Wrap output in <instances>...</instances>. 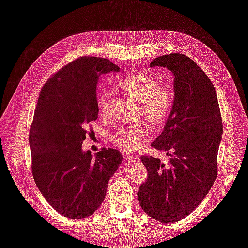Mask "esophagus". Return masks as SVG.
I'll return each mask as SVG.
<instances>
[{"label": "esophagus", "instance_id": "esophagus-1", "mask_svg": "<svg viewBox=\"0 0 248 248\" xmlns=\"http://www.w3.org/2000/svg\"><path fill=\"white\" fill-rule=\"evenodd\" d=\"M136 158H137V157L134 156V155H127V156H126V160L128 161V162L134 161V160H136Z\"/></svg>", "mask_w": 248, "mask_h": 248}]
</instances>
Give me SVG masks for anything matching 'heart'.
Returning a JSON list of instances; mask_svg holds the SVG:
<instances>
[{
	"label": "heart",
	"mask_w": 248,
	"mask_h": 248,
	"mask_svg": "<svg viewBox=\"0 0 248 248\" xmlns=\"http://www.w3.org/2000/svg\"><path fill=\"white\" fill-rule=\"evenodd\" d=\"M123 91L132 98L140 101V112L148 121L159 124L166 120L172 107V93L170 90L159 86L154 78L144 73L126 78L121 82ZM110 94L108 90L100 91L97 95V106L102 115H107L109 109ZM147 130L142 126L119 129L112 140L126 151L134 152L142 145Z\"/></svg>",
	"instance_id": "b5f03b06"
}]
</instances>
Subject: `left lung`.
Here are the masks:
<instances>
[{
    "label": "left lung",
    "mask_w": 248,
    "mask_h": 248,
    "mask_svg": "<svg viewBox=\"0 0 248 248\" xmlns=\"http://www.w3.org/2000/svg\"><path fill=\"white\" fill-rule=\"evenodd\" d=\"M174 76V101L163 131L151 146L170 157L140 160L148 178L138 192L141 209L164 223L183 219L205 199L217 175L222 121L214 86L192 60L182 54L154 59Z\"/></svg>",
    "instance_id": "obj_1"
}]
</instances>
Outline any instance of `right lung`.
I'll return each instance as SVG.
<instances>
[{
  "mask_svg": "<svg viewBox=\"0 0 248 248\" xmlns=\"http://www.w3.org/2000/svg\"><path fill=\"white\" fill-rule=\"evenodd\" d=\"M111 71L120 68L107 59L79 58L46 82L36 106L29 137L33 177L48 204L70 219L86 218L100 207L122 163L118 150L103 148L93 157L81 147L86 127L98 117L99 78Z\"/></svg>",
  "mask_w": 248,
  "mask_h": 248,
  "instance_id": "1",
  "label": "right lung"
}]
</instances>
